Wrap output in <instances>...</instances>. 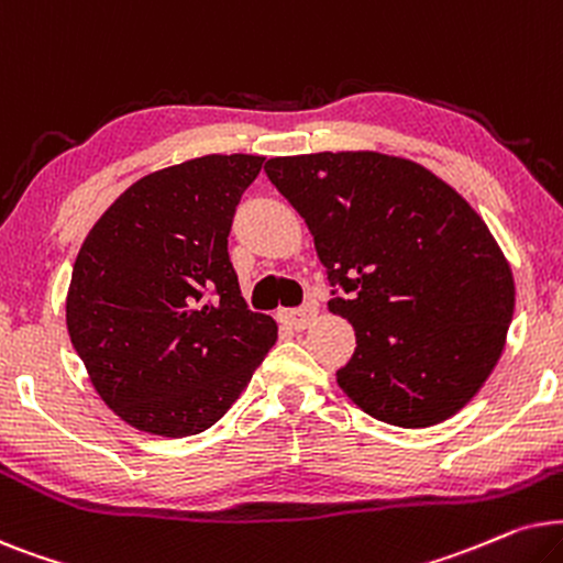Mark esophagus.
<instances>
[{
    "label": "esophagus",
    "instance_id": "obj_1",
    "mask_svg": "<svg viewBox=\"0 0 563 563\" xmlns=\"http://www.w3.org/2000/svg\"><path fill=\"white\" fill-rule=\"evenodd\" d=\"M317 306L313 303H306L301 309H294V311H283L280 313V321L283 324H288L290 329H296V332H301V329L311 327V321L317 319Z\"/></svg>",
    "mask_w": 563,
    "mask_h": 563
}]
</instances>
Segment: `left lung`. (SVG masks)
Listing matches in <instances>:
<instances>
[{
	"label": "left lung",
	"mask_w": 563,
	"mask_h": 563,
	"mask_svg": "<svg viewBox=\"0 0 563 563\" xmlns=\"http://www.w3.org/2000/svg\"><path fill=\"white\" fill-rule=\"evenodd\" d=\"M357 347L336 384L380 422L430 427L474 399L505 350L515 280L482 216L422 164L380 152L275 156Z\"/></svg>",
	"instance_id": "8db88e82"
}]
</instances>
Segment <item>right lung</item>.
I'll return each mask as SVG.
<instances>
[{
  "label": "right lung",
  "mask_w": 563,
  "mask_h": 563,
  "mask_svg": "<svg viewBox=\"0 0 563 563\" xmlns=\"http://www.w3.org/2000/svg\"><path fill=\"white\" fill-rule=\"evenodd\" d=\"M262 162L208 154L156 169L120 192L81 244L66 329L97 396L141 432L208 430L277 342L273 317L246 309L227 250Z\"/></svg>",
  "instance_id": "1"
}]
</instances>
